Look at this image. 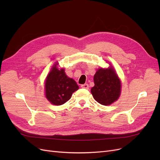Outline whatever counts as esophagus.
<instances>
[{"label": "esophagus", "mask_w": 160, "mask_h": 160, "mask_svg": "<svg viewBox=\"0 0 160 160\" xmlns=\"http://www.w3.org/2000/svg\"><path fill=\"white\" fill-rule=\"evenodd\" d=\"M81 88H84V89H89V85L88 84H83V85H81Z\"/></svg>", "instance_id": "obj_1"}]
</instances>
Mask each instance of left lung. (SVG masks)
Segmentation results:
<instances>
[{"instance_id":"obj_1","label":"left lung","mask_w":160,"mask_h":160,"mask_svg":"<svg viewBox=\"0 0 160 160\" xmlns=\"http://www.w3.org/2000/svg\"><path fill=\"white\" fill-rule=\"evenodd\" d=\"M94 87L91 92L95 101L103 105H109L117 101L121 93V81L112 67L99 69L93 77Z\"/></svg>"}]
</instances>
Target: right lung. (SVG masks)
I'll return each instance as SVG.
<instances>
[{
    "instance_id": "1",
    "label": "right lung",
    "mask_w": 160,
    "mask_h": 160,
    "mask_svg": "<svg viewBox=\"0 0 160 160\" xmlns=\"http://www.w3.org/2000/svg\"><path fill=\"white\" fill-rule=\"evenodd\" d=\"M57 64L58 62L52 67L46 78L45 96L52 104L61 105L71 99L79 86L75 80L66 75L64 69H57Z\"/></svg>"
}]
</instances>
